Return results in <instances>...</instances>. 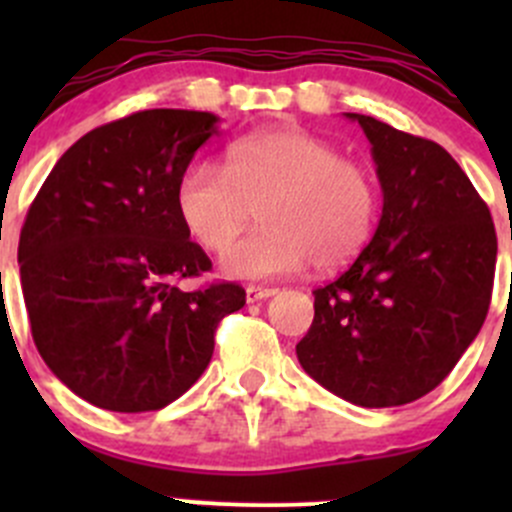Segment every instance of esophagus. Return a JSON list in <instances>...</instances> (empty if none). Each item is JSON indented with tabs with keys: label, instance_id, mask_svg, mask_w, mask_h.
<instances>
[{
	"label": "esophagus",
	"instance_id": "34e87169",
	"mask_svg": "<svg viewBox=\"0 0 512 512\" xmlns=\"http://www.w3.org/2000/svg\"><path fill=\"white\" fill-rule=\"evenodd\" d=\"M277 289H272V287H255V285H250L245 289V297H247V304H255V302H262V299H267V297H272V294H275Z\"/></svg>",
	"mask_w": 512,
	"mask_h": 512
}]
</instances>
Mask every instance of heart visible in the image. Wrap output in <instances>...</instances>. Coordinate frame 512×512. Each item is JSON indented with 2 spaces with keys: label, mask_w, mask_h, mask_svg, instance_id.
Returning <instances> with one entry per match:
<instances>
[{
  "label": "heart",
  "mask_w": 512,
  "mask_h": 512,
  "mask_svg": "<svg viewBox=\"0 0 512 512\" xmlns=\"http://www.w3.org/2000/svg\"><path fill=\"white\" fill-rule=\"evenodd\" d=\"M175 205L185 230L220 250L255 207L263 227L225 247L220 265L240 280L297 275L312 262L337 270L374 235L379 188L369 168L307 131H270L235 141L225 165L198 158L180 173Z\"/></svg>",
  "instance_id": "obj_1"
}]
</instances>
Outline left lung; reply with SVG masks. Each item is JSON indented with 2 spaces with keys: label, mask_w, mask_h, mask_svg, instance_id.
<instances>
[{
  "label": "left lung",
  "mask_w": 512,
  "mask_h": 512,
  "mask_svg": "<svg viewBox=\"0 0 512 512\" xmlns=\"http://www.w3.org/2000/svg\"><path fill=\"white\" fill-rule=\"evenodd\" d=\"M371 143L384 208L369 245L314 289L297 359L314 381L366 409L436 389L485 322L498 237L490 210L448 151L347 113Z\"/></svg>",
  "instance_id": "1"
}]
</instances>
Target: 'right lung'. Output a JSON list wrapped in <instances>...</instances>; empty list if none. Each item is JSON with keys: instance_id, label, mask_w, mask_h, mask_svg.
Returning <instances> with one entry per match:
<instances>
[{"instance_id": "obj_1", "label": "right lung", "mask_w": 512, "mask_h": 512, "mask_svg": "<svg viewBox=\"0 0 512 512\" xmlns=\"http://www.w3.org/2000/svg\"><path fill=\"white\" fill-rule=\"evenodd\" d=\"M215 123L205 111L151 108L98 126L29 205L19 275L34 344L98 409L141 414L183 396L210 364L220 319L245 307L235 282L178 287L213 267L175 188Z\"/></svg>"}]
</instances>
